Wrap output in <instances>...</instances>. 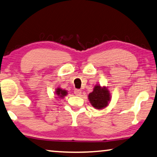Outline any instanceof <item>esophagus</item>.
<instances>
[{
    "instance_id": "1",
    "label": "esophagus",
    "mask_w": 157,
    "mask_h": 157,
    "mask_svg": "<svg viewBox=\"0 0 157 157\" xmlns=\"http://www.w3.org/2000/svg\"><path fill=\"white\" fill-rule=\"evenodd\" d=\"M74 93L76 96H80L81 94H82V92H81L80 90H75Z\"/></svg>"
}]
</instances>
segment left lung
Masks as SVG:
<instances>
[{
  "mask_svg": "<svg viewBox=\"0 0 157 157\" xmlns=\"http://www.w3.org/2000/svg\"><path fill=\"white\" fill-rule=\"evenodd\" d=\"M88 99L92 107L97 109H101L108 105L111 97L107 87L98 85L94 86L93 91L88 95Z\"/></svg>",
  "mask_w": 157,
  "mask_h": 157,
  "instance_id": "8db88e82",
  "label": "left lung"
}]
</instances>
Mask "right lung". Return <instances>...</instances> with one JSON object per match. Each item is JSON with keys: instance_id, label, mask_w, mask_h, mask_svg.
<instances>
[{"instance_id": "right-lung-1", "label": "right lung", "mask_w": 157, "mask_h": 157, "mask_svg": "<svg viewBox=\"0 0 157 157\" xmlns=\"http://www.w3.org/2000/svg\"><path fill=\"white\" fill-rule=\"evenodd\" d=\"M56 94L57 98H63L64 97L66 96L67 94V92L65 90H63L61 89L60 87H58L56 89ZM56 97V98H57Z\"/></svg>"}]
</instances>
